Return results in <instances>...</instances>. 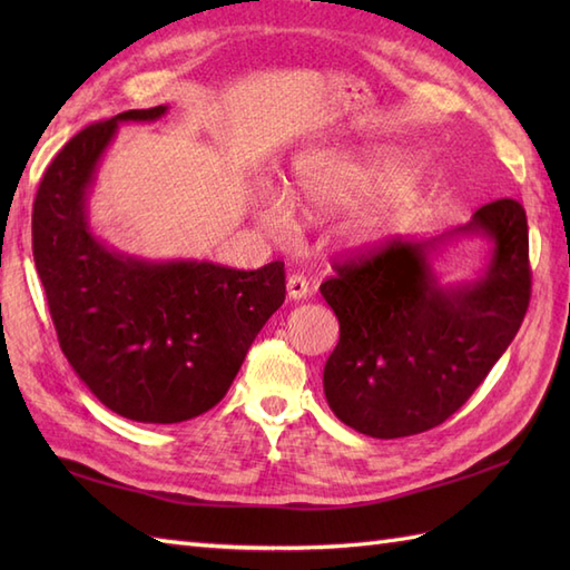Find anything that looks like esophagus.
Masks as SVG:
<instances>
[{"label": "esophagus", "instance_id": "obj_1", "mask_svg": "<svg viewBox=\"0 0 570 570\" xmlns=\"http://www.w3.org/2000/svg\"><path fill=\"white\" fill-rule=\"evenodd\" d=\"M308 282H306V276H301V274H292L286 278V296L292 298V301H301V298H306L308 296Z\"/></svg>", "mask_w": 570, "mask_h": 570}]
</instances>
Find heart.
I'll use <instances>...</instances> for the list:
<instances>
[{"label":"heart","mask_w":570,"mask_h":570,"mask_svg":"<svg viewBox=\"0 0 570 570\" xmlns=\"http://www.w3.org/2000/svg\"><path fill=\"white\" fill-rule=\"evenodd\" d=\"M409 156L392 149H318L294 159L284 196L264 200L257 220L266 233H292L296 210L306 220L357 210L345 227V245L372 249L392 239L419 210V196H402L414 184Z\"/></svg>","instance_id":"b5f03b06"}]
</instances>
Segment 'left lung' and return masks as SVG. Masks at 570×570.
Here are the masks:
<instances>
[{"label": "left lung", "mask_w": 570, "mask_h": 570, "mask_svg": "<svg viewBox=\"0 0 570 570\" xmlns=\"http://www.w3.org/2000/svg\"><path fill=\"white\" fill-rule=\"evenodd\" d=\"M460 236H485L491 259L472 283L441 285L432 259ZM321 294L341 323L323 370L333 414L372 439L429 431L468 402L524 321L527 213L502 198L443 237L390 239L337 262Z\"/></svg>", "instance_id": "8db88e82"}]
</instances>
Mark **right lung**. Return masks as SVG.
<instances>
[{
	"label": "right lung",
	"instance_id": "right-lung-1",
	"mask_svg": "<svg viewBox=\"0 0 570 570\" xmlns=\"http://www.w3.org/2000/svg\"><path fill=\"white\" fill-rule=\"evenodd\" d=\"M166 110H129L78 131L46 168L31 215L60 350L107 409L141 423H180L220 402L286 296L284 262L257 272L151 262L95 237L88 193L117 127Z\"/></svg>",
	"mask_w": 570,
	"mask_h": 570
}]
</instances>
